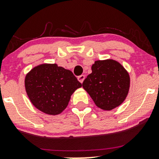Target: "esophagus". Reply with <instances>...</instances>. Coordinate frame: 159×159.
Instances as JSON below:
<instances>
[{
	"instance_id": "esophagus-1",
	"label": "esophagus",
	"mask_w": 159,
	"mask_h": 159,
	"mask_svg": "<svg viewBox=\"0 0 159 159\" xmlns=\"http://www.w3.org/2000/svg\"><path fill=\"white\" fill-rule=\"evenodd\" d=\"M84 78H85V76L84 75H81L78 76V80L82 84V83H83L84 80Z\"/></svg>"
}]
</instances>
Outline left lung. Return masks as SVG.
Listing matches in <instances>:
<instances>
[{"mask_svg":"<svg viewBox=\"0 0 159 159\" xmlns=\"http://www.w3.org/2000/svg\"><path fill=\"white\" fill-rule=\"evenodd\" d=\"M82 86L103 111L119 107L126 98L130 88V76L119 62L113 59L96 61Z\"/></svg>","mask_w":159,"mask_h":159,"instance_id":"1","label":"left lung"}]
</instances>
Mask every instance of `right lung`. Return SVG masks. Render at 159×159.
I'll return each mask as SVG.
<instances>
[{
    "mask_svg": "<svg viewBox=\"0 0 159 159\" xmlns=\"http://www.w3.org/2000/svg\"><path fill=\"white\" fill-rule=\"evenodd\" d=\"M73 73L56 63L36 66L25 78V87L32 105L45 114H61L71 96L81 87Z\"/></svg>",
    "mask_w": 159,
    "mask_h": 159,
    "instance_id": "add662e5",
    "label": "right lung"
}]
</instances>
